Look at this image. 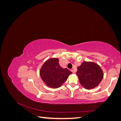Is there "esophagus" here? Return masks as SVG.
Instances as JSON below:
<instances>
[{
    "label": "esophagus",
    "mask_w": 121,
    "mask_h": 121,
    "mask_svg": "<svg viewBox=\"0 0 121 121\" xmlns=\"http://www.w3.org/2000/svg\"><path fill=\"white\" fill-rule=\"evenodd\" d=\"M71 71L73 73H74V74H75V71L74 70V69H71Z\"/></svg>",
    "instance_id": "obj_1"
}]
</instances>
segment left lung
<instances>
[{"label":"left lung","instance_id":"1","mask_svg":"<svg viewBox=\"0 0 121 121\" xmlns=\"http://www.w3.org/2000/svg\"><path fill=\"white\" fill-rule=\"evenodd\" d=\"M80 84L85 89L90 90L98 86L104 77V72L96 63L83 61L78 67L76 73Z\"/></svg>","mask_w":121,"mask_h":121}]
</instances>
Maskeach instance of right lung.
<instances>
[{
  "mask_svg": "<svg viewBox=\"0 0 121 121\" xmlns=\"http://www.w3.org/2000/svg\"><path fill=\"white\" fill-rule=\"evenodd\" d=\"M58 58H50L46 60L40 69V76L45 85L52 88L60 87L66 81L72 72L67 68H63Z\"/></svg>",
  "mask_w": 121,
  "mask_h": 121,
  "instance_id": "obj_1",
  "label": "right lung"
}]
</instances>
